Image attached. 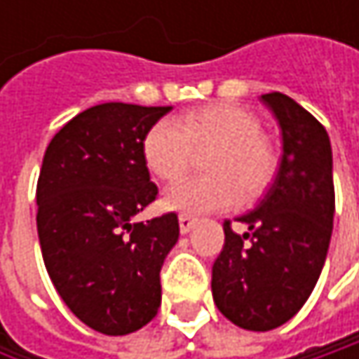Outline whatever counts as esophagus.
<instances>
[{
	"label": "esophagus",
	"mask_w": 359,
	"mask_h": 359,
	"mask_svg": "<svg viewBox=\"0 0 359 359\" xmlns=\"http://www.w3.org/2000/svg\"><path fill=\"white\" fill-rule=\"evenodd\" d=\"M195 222H197V218H195V216H191V214H180L179 216L180 233H182V235H187V233L195 226Z\"/></svg>",
	"instance_id": "34e87169"
}]
</instances>
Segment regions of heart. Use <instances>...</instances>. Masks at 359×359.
<instances>
[{
    "label": "heart",
    "instance_id": "1",
    "mask_svg": "<svg viewBox=\"0 0 359 359\" xmlns=\"http://www.w3.org/2000/svg\"><path fill=\"white\" fill-rule=\"evenodd\" d=\"M210 149V175L184 179L166 191V205L184 212L222 210L266 191L278 166V154L259 118L235 104L189 109L177 120H158L143 139L147 168L158 179H180L195 160V149Z\"/></svg>",
    "mask_w": 359,
    "mask_h": 359
}]
</instances>
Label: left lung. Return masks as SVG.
I'll use <instances>...</instances> for the list:
<instances>
[{
	"label": "left lung",
	"instance_id": "1",
	"mask_svg": "<svg viewBox=\"0 0 359 359\" xmlns=\"http://www.w3.org/2000/svg\"><path fill=\"white\" fill-rule=\"evenodd\" d=\"M283 130L276 179L257 208L239 216L250 233L224 222V248L212 266L216 308L248 330L291 320L314 291L332 235L334 184L326 128L297 102L266 93Z\"/></svg>",
	"mask_w": 359,
	"mask_h": 359
}]
</instances>
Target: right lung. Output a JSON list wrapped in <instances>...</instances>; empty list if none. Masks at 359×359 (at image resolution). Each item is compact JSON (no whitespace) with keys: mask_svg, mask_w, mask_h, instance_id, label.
I'll return each mask as SVG.
<instances>
[{"mask_svg":"<svg viewBox=\"0 0 359 359\" xmlns=\"http://www.w3.org/2000/svg\"><path fill=\"white\" fill-rule=\"evenodd\" d=\"M170 109L93 106L66 122L43 156L36 233L47 274L70 312L104 334L139 330L162 302L160 270L179 241V218L137 216L158 197L143 139Z\"/></svg>","mask_w":359,"mask_h":359,"instance_id":"obj_1","label":"right lung"}]
</instances>
